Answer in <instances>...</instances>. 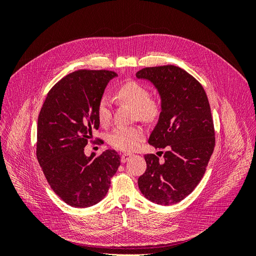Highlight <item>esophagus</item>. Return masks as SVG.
Masks as SVG:
<instances>
[{
  "instance_id": "34e87169",
  "label": "esophagus",
  "mask_w": 256,
  "mask_h": 256,
  "mask_svg": "<svg viewBox=\"0 0 256 256\" xmlns=\"http://www.w3.org/2000/svg\"><path fill=\"white\" fill-rule=\"evenodd\" d=\"M132 157V154H122V157H120V161L122 162V164H126L127 161H129V159Z\"/></svg>"
}]
</instances>
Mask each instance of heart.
Returning <instances> with one entry per match:
<instances>
[{"label":"heart","instance_id":"obj_1","mask_svg":"<svg viewBox=\"0 0 256 256\" xmlns=\"http://www.w3.org/2000/svg\"><path fill=\"white\" fill-rule=\"evenodd\" d=\"M115 97L120 102L134 108L136 118L150 122L156 120L160 113V104L156 99L150 98V92L143 84L136 81L122 83L115 90ZM97 118L102 126L111 120V104L108 97L100 98L97 104ZM144 131L141 127H118L108 136V143L120 152H134L144 140Z\"/></svg>","mask_w":256,"mask_h":256}]
</instances>
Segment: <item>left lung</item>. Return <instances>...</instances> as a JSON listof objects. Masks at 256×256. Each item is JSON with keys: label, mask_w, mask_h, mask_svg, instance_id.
I'll return each instance as SVG.
<instances>
[{"label": "left lung", "mask_w": 256, "mask_h": 256, "mask_svg": "<svg viewBox=\"0 0 256 256\" xmlns=\"http://www.w3.org/2000/svg\"><path fill=\"white\" fill-rule=\"evenodd\" d=\"M136 76L150 82L160 96L161 112L148 143L166 148L162 164L156 154H145L147 168L138 188L152 203L176 204L194 190L212 154L210 106L202 85L180 67H147Z\"/></svg>", "instance_id": "obj_1"}]
</instances>
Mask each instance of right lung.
<instances>
[{
    "instance_id": "1",
    "label": "right lung",
    "mask_w": 256,
    "mask_h": 256,
    "mask_svg": "<svg viewBox=\"0 0 256 256\" xmlns=\"http://www.w3.org/2000/svg\"><path fill=\"white\" fill-rule=\"evenodd\" d=\"M116 76L86 69L67 74L50 90L38 116V162L52 190L72 207L99 203L120 164L112 150L97 158L84 154L92 130L99 128L97 104Z\"/></svg>"
}]
</instances>
